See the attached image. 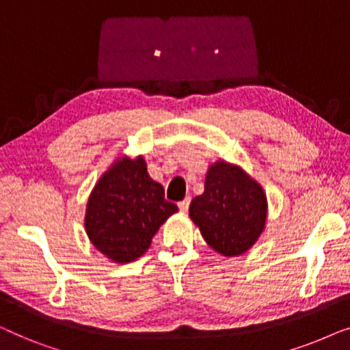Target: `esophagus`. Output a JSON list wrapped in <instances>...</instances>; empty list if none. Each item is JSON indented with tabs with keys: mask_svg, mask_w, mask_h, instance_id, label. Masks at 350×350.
I'll list each match as a JSON object with an SVG mask.
<instances>
[{
	"mask_svg": "<svg viewBox=\"0 0 350 350\" xmlns=\"http://www.w3.org/2000/svg\"><path fill=\"white\" fill-rule=\"evenodd\" d=\"M178 208H180V212H188V208H189V198H186L185 200H181V202H178Z\"/></svg>",
	"mask_w": 350,
	"mask_h": 350,
	"instance_id": "1",
	"label": "esophagus"
}]
</instances>
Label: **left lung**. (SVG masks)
Here are the masks:
<instances>
[{"instance_id":"8db88e82","label":"left lung","mask_w":350,"mask_h":350,"mask_svg":"<svg viewBox=\"0 0 350 350\" xmlns=\"http://www.w3.org/2000/svg\"><path fill=\"white\" fill-rule=\"evenodd\" d=\"M267 202L261 186L236 165L217 162L205 189L191 200L189 217L213 250L224 256L245 253L265 229Z\"/></svg>"}]
</instances>
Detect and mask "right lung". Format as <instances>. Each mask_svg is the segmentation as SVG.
<instances>
[{"label": "right lung", "mask_w": 350, "mask_h": 350, "mask_svg": "<svg viewBox=\"0 0 350 350\" xmlns=\"http://www.w3.org/2000/svg\"><path fill=\"white\" fill-rule=\"evenodd\" d=\"M178 212L150 178L143 157L118 161L95 185L85 210L90 242L116 262L135 261L170 215Z\"/></svg>", "instance_id": "1"}]
</instances>
